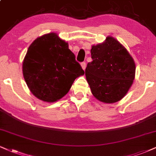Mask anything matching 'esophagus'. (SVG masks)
I'll return each instance as SVG.
<instances>
[{
    "instance_id": "obj_1",
    "label": "esophagus",
    "mask_w": 156,
    "mask_h": 156,
    "mask_svg": "<svg viewBox=\"0 0 156 156\" xmlns=\"http://www.w3.org/2000/svg\"><path fill=\"white\" fill-rule=\"evenodd\" d=\"M80 65H81L82 69H83V70H85V69H86V64L85 62H81V63H80Z\"/></svg>"
}]
</instances>
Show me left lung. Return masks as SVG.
I'll return each mask as SVG.
<instances>
[{
    "instance_id": "left-lung-1",
    "label": "left lung",
    "mask_w": 156,
    "mask_h": 156,
    "mask_svg": "<svg viewBox=\"0 0 156 156\" xmlns=\"http://www.w3.org/2000/svg\"><path fill=\"white\" fill-rule=\"evenodd\" d=\"M91 59L85 70L91 93L100 102L111 104L123 98L135 77V63L119 41L108 36L102 44L93 45Z\"/></svg>"
}]
</instances>
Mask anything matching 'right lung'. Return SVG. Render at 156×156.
<instances>
[{
    "label": "right lung",
    "mask_w": 156,
    "mask_h": 156,
    "mask_svg": "<svg viewBox=\"0 0 156 156\" xmlns=\"http://www.w3.org/2000/svg\"><path fill=\"white\" fill-rule=\"evenodd\" d=\"M22 73L31 93L46 102L62 98L76 78L84 74L68 44L55 33L32 43L24 58Z\"/></svg>",
    "instance_id": "1"
}]
</instances>
